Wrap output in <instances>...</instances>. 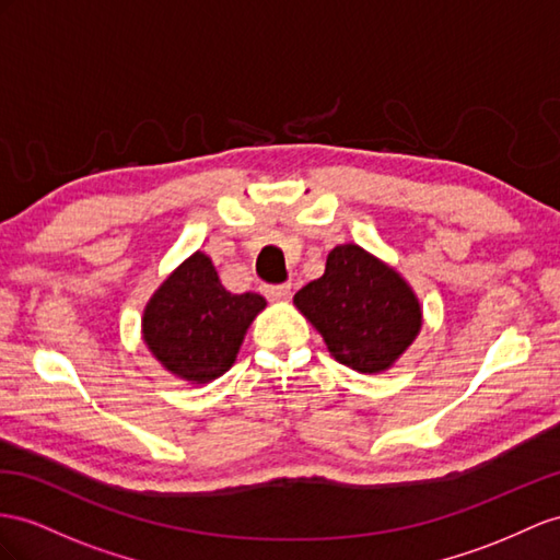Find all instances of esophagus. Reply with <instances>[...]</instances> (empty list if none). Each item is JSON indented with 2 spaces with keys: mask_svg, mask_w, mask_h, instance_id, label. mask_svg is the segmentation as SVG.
Instances as JSON below:
<instances>
[{
  "mask_svg": "<svg viewBox=\"0 0 560 560\" xmlns=\"http://www.w3.org/2000/svg\"><path fill=\"white\" fill-rule=\"evenodd\" d=\"M265 293L267 300H271V303H279V300H285L291 295V285L289 283H281V285H262L260 289Z\"/></svg>",
  "mask_w": 560,
  "mask_h": 560,
  "instance_id": "obj_1",
  "label": "esophagus"
}]
</instances>
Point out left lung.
I'll use <instances>...</instances> for the list:
<instances>
[{
	"label": "left lung",
	"mask_w": 560,
	"mask_h": 560,
	"mask_svg": "<svg viewBox=\"0 0 560 560\" xmlns=\"http://www.w3.org/2000/svg\"><path fill=\"white\" fill-rule=\"evenodd\" d=\"M336 362L376 376L395 366L423 326L419 295L395 267L357 243H340L319 279L293 298Z\"/></svg>",
	"instance_id": "1"
}]
</instances>
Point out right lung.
Here are the masks:
<instances>
[{
    "mask_svg": "<svg viewBox=\"0 0 560 560\" xmlns=\"http://www.w3.org/2000/svg\"><path fill=\"white\" fill-rule=\"evenodd\" d=\"M265 307L267 300L257 293H229L210 257L196 250L149 298L141 338L172 376L203 385L234 366L243 338Z\"/></svg>",
    "mask_w": 560,
    "mask_h": 560,
    "instance_id": "right-lung-1",
    "label": "right lung"
}]
</instances>
